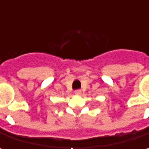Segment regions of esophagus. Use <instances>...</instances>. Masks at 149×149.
<instances>
[{"mask_svg":"<svg viewBox=\"0 0 149 149\" xmlns=\"http://www.w3.org/2000/svg\"><path fill=\"white\" fill-rule=\"evenodd\" d=\"M81 93H82V91L80 90V89H76L75 91H74V94L77 95H81Z\"/></svg>","mask_w":149,"mask_h":149,"instance_id":"esophagus-1","label":"esophagus"}]
</instances>
